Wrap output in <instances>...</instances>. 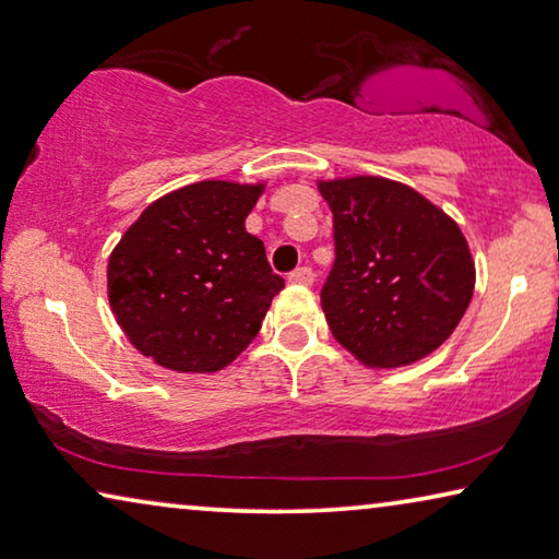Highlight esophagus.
I'll return each instance as SVG.
<instances>
[{
    "label": "esophagus",
    "instance_id": "obj_1",
    "mask_svg": "<svg viewBox=\"0 0 559 559\" xmlns=\"http://www.w3.org/2000/svg\"><path fill=\"white\" fill-rule=\"evenodd\" d=\"M288 283H296V286H311L313 283V271L308 265H301V269L288 273Z\"/></svg>",
    "mask_w": 559,
    "mask_h": 559
}]
</instances>
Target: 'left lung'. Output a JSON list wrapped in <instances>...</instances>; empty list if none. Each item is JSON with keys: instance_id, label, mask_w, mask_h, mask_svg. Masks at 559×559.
<instances>
[{"instance_id": "8db88e82", "label": "left lung", "mask_w": 559, "mask_h": 559, "mask_svg": "<svg viewBox=\"0 0 559 559\" xmlns=\"http://www.w3.org/2000/svg\"><path fill=\"white\" fill-rule=\"evenodd\" d=\"M333 215V265L321 288L329 329L373 369L419 361L452 336L474 290L456 223L384 178L319 186Z\"/></svg>"}]
</instances>
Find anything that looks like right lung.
Returning <instances> with one entry per match:
<instances>
[{
    "mask_svg": "<svg viewBox=\"0 0 559 559\" xmlns=\"http://www.w3.org/2000/svg\"><path fill=\"white\" fill-rule=\"evenodd\" d=\"M263 186L203 180L155 200L107 263V294L132 346L173 371L228 366L261 331L283 278L246 230Z\"/></svg>",
    "mask_w": 559,
    "mask_h": 559,
    "instance_id": "add662e5",
    "label": "right lung"
}]
</instances>
